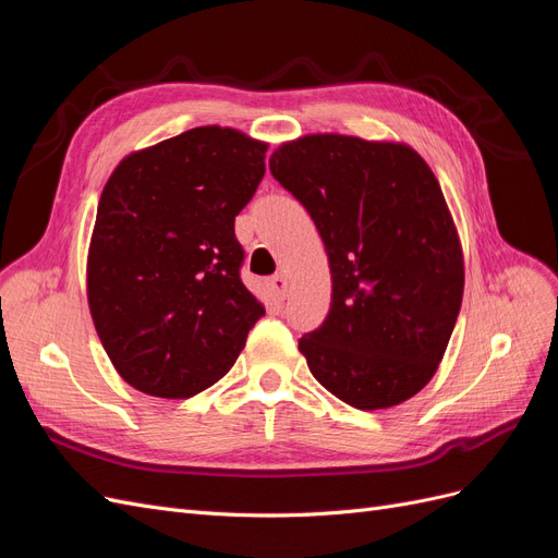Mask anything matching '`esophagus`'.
I'll return each instance as SVG.
<instances>
[{"mask_svg": "<svg viewBox=\"0 0 558 558\" xmlns=\"http://www.w3.org/2000/svg\"><path fill=\"white\" fill-rule=\"evenodd\" d=\"M269 291H272L275 293V298L277 300H283L286 295H289V279H286L283 275H277V277H272V279H269Z\"/></svg>", "mask_w": 558, "mask_h": 558, "instance_id": "34e87169", "label": "esophagus"}]
</instances>
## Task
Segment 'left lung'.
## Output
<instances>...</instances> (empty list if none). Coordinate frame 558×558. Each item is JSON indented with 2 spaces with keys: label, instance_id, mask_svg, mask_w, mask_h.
Listing matches in <instances>:
<instances>
[{
  "label": "left lung",
  "instance_id": "1",
  "mask_svg": "<svg viewBox=\"0 0 558 558\" xmlns=\"http://www.w3.org/2000/svg\"><path fill=\"white\" fill-rule=\"evenodd\" d=\"M312 216L330 267V310L298 349L356 410L410 400L440 367L459 318L463 248L440 183L404 142L318 132L269 156Z\"/></svg>",
  "mask_w": 558,
  "mask_h": 558
}]
</instances>
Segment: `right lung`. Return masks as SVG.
I'll return each mask as SVG.
<instances>
[{
	"label": "right lung",
	"mask_w": 558,
	"mask_h": 558,
	"mask_svg": "<svg viewBox=\"0 0 558 558\" xmlns=\"http://www.w3.org/2000/svg\"><path fill=\"white\" fill-rule=\"evenodd\" d=\"M267 142L221 125L132 150L105 183L86 293L111 365L130 386L183 400L238 361L263 302L240 279L234 216L265 174Z\"/></svg>",
	"instance_id": "1"
}]
</instances>
